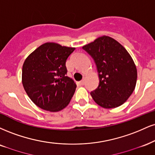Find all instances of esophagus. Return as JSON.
<instances>
[{
  "label": "esophagus",
  "instance_id": "esophagus-1",
  "mask_svg": "<svg viewBox=\"0 0 155 155\" xmlns=\"http://www.w3.org/2000/svg\"><path fill=\"white\" fill-rule=\"evenodd\" d=\"M79 83L80 85H81V86L84 85V83H85V79H83L82 80H81V81H80Z\"/></svg>",
  "mask_w": 155,
  "mask_h": 155
}]
</instances>
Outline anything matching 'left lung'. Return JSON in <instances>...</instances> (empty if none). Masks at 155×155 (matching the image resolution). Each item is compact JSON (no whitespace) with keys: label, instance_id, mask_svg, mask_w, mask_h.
<instances>
[{"label":"left lung","instance_id":"1","mask_svg":"<svg viewBox=\"0 0 155 155\" xmlns=\"http://www.w3.org/2000/svg\"><path fill=\"white\" fill-rule=\"evenodd\" d=\"M82 48L94 59L100 83L90 93L97 105L114 108L131 95L137 79V70L128 51L110 37L102 36Z\"/></svg>","mask_w":155,"mask_h":155}]
</instances>
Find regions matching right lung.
Segmentation results:
<instances>
[{
	"instance_id": "1",
	"label": "right lung",
	"mask_w": 155,
	"mask_h": 155,
	"mask_svg": "<svg viewBox=\"0 0 155 155\" xmlns=\"http://www.w3.org/2000/svg\"><path fill=\"white\" fill-rule=\"evenodd\" d=\"M74 48L46 42L26 58L22 84L27 95L45 110L58 112L69 104L76 84L66 76V60Z\"/></svg>"
}]
</instances>
